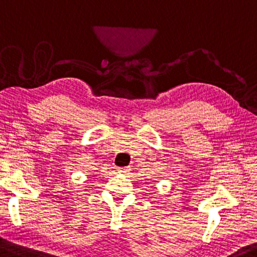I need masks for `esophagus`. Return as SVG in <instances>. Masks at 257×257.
I'll return each instance as SVG.
<instances>
[{"label": "esophagus", "mask_w": 257, "mask_h": 257, "mask_svg": "<svg viewBox=\"0 0 257 257\" xmlns=\"http://www.w3.org/2000/svg\"><path fill=\"white\" fill-rule=\"evenodd\" d=\"M118 170L117 172H119V173H125V172H128V167H119V168H117Z\"/></svg>", "instance_id": "1"}]
</instances>
